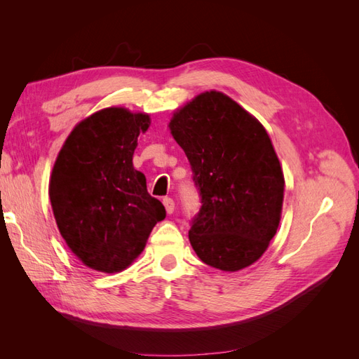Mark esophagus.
Here are the masks:
<instances>
[{
	"instance_id": "esophagus-1",
	"label": "esophagus",
	"mask_w": 359,
	"mask_h": 359,
	"mask_svg": "<svg viewBox=\"0 0 359 359\" xmlns=\"http://www.w3.org/2000/svg\"><path fill=\"white\" fill-rule=\"evenodd\" d=\"M163 205H165L168 214H172L173 211H175V202H173V199L165 198V199H163Z\"/></svg>"
}]
</instances>
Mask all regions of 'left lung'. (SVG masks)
Listing matches in <instances>:
<instances>
[{"label":"left lung","instance_id":"left-lung-1","mask_svg":"<svg viewBox=\"0 0 359 359\" xmlns=\"http://www.w3.org/2000/svg\"><path fill=\"white\" fill-rule=\"evenodd\" d=\"M168 127L202 196L189 232L193 250L226 273L253 265L277 233L285 198L283 169L265 127L215 90L178 107Z\"/></svg>","mask_w":359,"mask_h":359}]
</instances>
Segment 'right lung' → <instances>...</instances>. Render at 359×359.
<instances>
[{
  "label": "right lung",
  "mask_w": 359,
  "mask_h": 359,
  "mask_svg": "<svg viewBox=\"0 0 359 359\" xmlns=\"http://www.w3.org/2000/svg\"><path fill=\"white\" fill-rule=\"evenodd\" d=\"M149 126L145 112L104 107L74 126L53 163L49 198L58 231L94 271L128 268L166 217L147 191L144 173L133 168L137 139Z\"/></svg>",
  "instance_id": "add662e5"
}]
</instances>
